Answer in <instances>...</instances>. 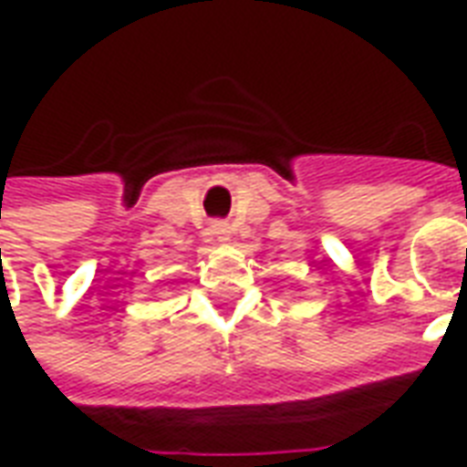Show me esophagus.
Masks as SVG:
<instances>
[{
	"mask_svg": "<svg viewBox=\"0 0 467 467\" xmlns=\"http://www.w3.org/2000/svg\"><path fill=\"white\" fill-rule=\"evenodd\" d=\"M213 233L218 234L220 240H225V237H227V225H225V223H215V225H213Z\"/></svg>",
	"mask_w": 467,
	"mask_h": 467,
	"instance_id": "1",
	"label": "esophagus"
}]
</instances>
